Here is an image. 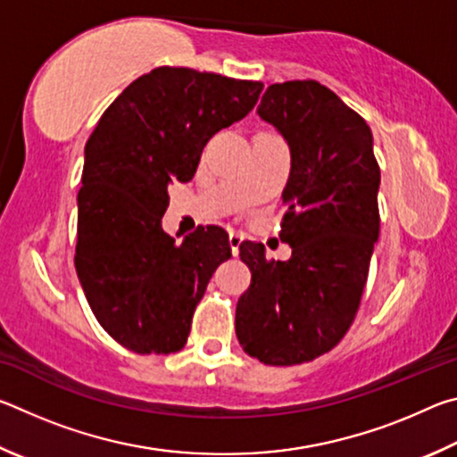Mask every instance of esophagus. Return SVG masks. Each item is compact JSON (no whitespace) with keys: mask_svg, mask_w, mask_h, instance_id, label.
Here are the masks:
<instances>
[{"mask_svg":"<svg viewBox=\"0 0 457 457\" xmlns=\"http://www.w3.org/2000/svg\"><path fill=\"white\" fill-rule=\"evenodd\" d=\"M242 236L239 234H236V231H231L229 234V245H231V253H234V256H237L239 253V244H242Z\"/></svg>","mask_w":457,"mask_h":457,"instance_id":"obj_1","label":"esophagus"}]
</instances>
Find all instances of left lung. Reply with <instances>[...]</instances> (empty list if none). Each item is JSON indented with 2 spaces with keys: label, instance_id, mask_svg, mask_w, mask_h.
Here are the masks:
<instances>
[{
  "label": "left lung",
  "instance_id": "8db88e82",
  "mask_svg": "<svg viewBox=\"0 0 457 457\" xmlns=\"http://www.w3.org/2000/svg\"><path fill=\"white\" fill-rule=\"evenodd\" d=\"M258 114L290 146L280 239L286 262L242 242L252 284L237 300L236 335L264 365L308 362L340 343L359 311L378 237L381 171L365 119L316 80L272 84Z\"/></svg>",
  "mask_w": 457,
  "mask_h": 457
}]
</instances>
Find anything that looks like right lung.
Listing matches in <instances>:
<instances>
[{
	"instance_id": "add662e5",
	"label": "right lung",
	"mask_w": 457,
	"mask_h": 457,
	"mask_svg": "<svg viewBox=\"0 0 457 457\" xmlns=\"http://www.w3.org/2000/svg\"><path fill=\"white\" fill-rule=\"evenodd\" d=\"M262 88L161 66L130 82L90 135L74 266L100 327L125 349L169 354L187 343L195 306L231 245L218 226L181 244L167 236L169 185L193 179L207 141L244 119Z\"/></svg>"
}]
</instances>
